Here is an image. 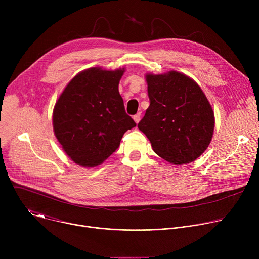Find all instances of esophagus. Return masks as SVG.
<instances>
[{
  "mask_svg": "<svg viewBox=\"0 0 259 259\" xmlns=\"http://www.w3.org/2000/svg\"><path fill=\"white\" fill-rule=\"evenodd\" d=\"M133 120H134V122H135L136 124H138L139 121H140V113H138V114H136L135 116H133Z\"/></svg>",
  "mask_w": 259,
  "mask_h": 259,
  "instance_id": "esophagus-1",
  "label": "esophagus"
}]
</instances>
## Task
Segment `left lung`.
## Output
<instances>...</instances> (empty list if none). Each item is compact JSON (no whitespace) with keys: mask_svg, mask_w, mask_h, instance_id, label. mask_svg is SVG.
I'll return each instance as SVG.
<instances>
[{"mask_svg":"<svg viewBox=\"0 0 259 259\" xmlns=\"http://www.w3.org/2000/svg\"><path fill=\"white\" fill-rule=\"evenodd\" d=\"M151 104L138 129L154 152L174 165L197 160L210 144L215 126L212 106L201 87L176 70L146 73Z\"/></svg>","mask_w":259,"mask_h":259,"instance_id":"left-lung-1","label":"left lung"}]
</instances>
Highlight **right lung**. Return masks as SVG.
Masks as SVG:
<instances>
[{
	"instance_id": "right-lung-1",
	"label": "right lung",
	"mask_w": 259,
	"mask_h": 259,
	"mask_svg": "<svg viewBox=\"0 0 259 259\" xmlns=\"http://www.w3.org/2000/svg\"><path fill=\"white\" fill-rule=\"evenodd\" d=\"M124 72L125 67L82 70L54 105V134L67 157L79 166L102 164L118 149L124 133L136 126L119 92Z\"/></svg>"
}]
</instances>
